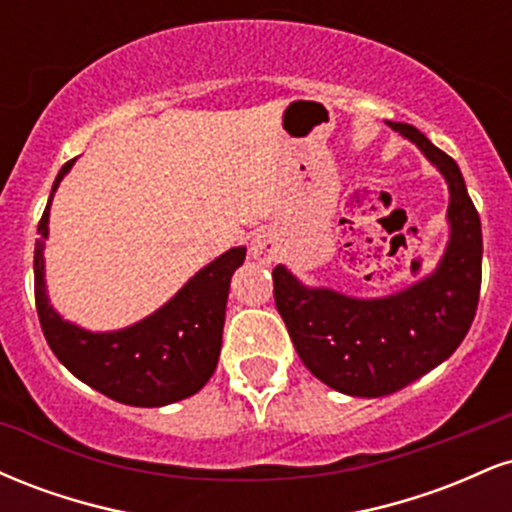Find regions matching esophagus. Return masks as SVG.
<instances>
[{"instance_id": "obj_1", "label": "esophagus", "mask_w": 512, "mask_h": 512, "mask_svg": "<svg viewBox=\"0 0 512 512\" xmlns=\"http://www.w3.org/2000/svg\"><path fill=\"white\" fill-rule=\"evenodd\" d=\"M250 255L262 264H269L276 257V240L269 233H255V238L250 240Z\"/></svg>"}]
</instances>
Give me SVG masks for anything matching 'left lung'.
<instances>
[{
	"label": "left lung",
	"instance_id": "obj_1",
	"mask_svg": "<svg viewBox=\"0 0 512 512\" xmlns=\"http://www.w3.org/2000/svg\"><path fill=\"white\" fill-rule=\"evenodd\" d=\"M419 146L448 182L450 238L431 274L383 298L305 286L276 264L274 301L305 368L351 397L402 390L455 354L481 289V221L457 163L407 122H387Z\"/></svg>",
	"mask_w": 512,
	"mask_h": 512
}]
</instances>
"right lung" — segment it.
I'll return each instance as SVG.
<instances>
[{"label": "right lung", "instance_id": "right-lung-1", "mask_svg": "<svg viewBox=\"0 0 512 512\" xmlns=\"http://www.w3.org/2000/svg\"><path fill=\"white\" fill-rule=\"evenodd\" d=\"M76 158L64 163L52 185L35 240V308L52 354L69 373L101 395L129 407H166L197 395L214 375L221 354L223 320L231 276L245 260V248H231L209 262L182 289L134 325L91 332L52 308L45 284V240L50 204Z\"/></svg>", "mask_w": 512, "mask_h": 512}]
</instances>
